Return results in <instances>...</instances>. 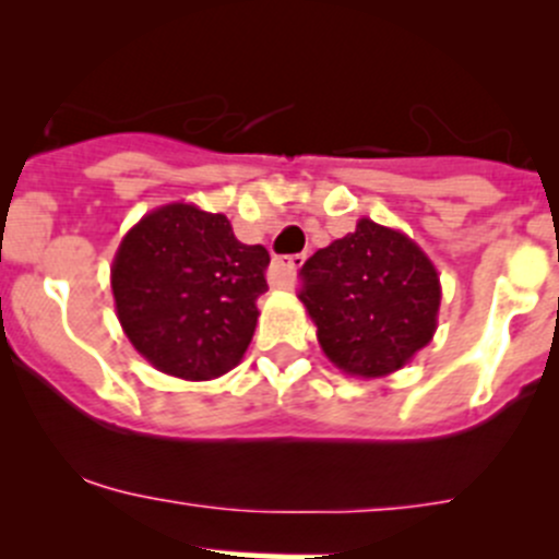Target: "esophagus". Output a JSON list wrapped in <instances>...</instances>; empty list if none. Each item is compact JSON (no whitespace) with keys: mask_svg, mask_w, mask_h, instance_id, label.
Listing matches in <instances>:
<instances>
[{"mask_svg":"<svg viewBox=\"0 0 559 559\" xmlns=\"http://www.w3.org/2000/svg\"><path fill=\"white\" fill-rule=\"evenodd\" d=\"M301 263H305V254H288V258L274 260V265H271V271H274V283L283 285V288H290V285H294L296 269H299Z\"/></svg>","mask_w":559,"mask_h":559,"instance_id":"obj_1","label":"esophagus"}]
</instances>
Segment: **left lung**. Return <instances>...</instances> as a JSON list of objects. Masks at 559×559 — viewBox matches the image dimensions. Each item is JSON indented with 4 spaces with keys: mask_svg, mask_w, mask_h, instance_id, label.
Masks as SVG:
<instances>
[{
    "mask_svg": "<svg viewBox=\"0 0 559 559\" xmlns=\"http://www.w3.org/2000/svg\"><path fill=\"white\" fill-rule=\"evenodd\" d=\"M299 299L343 373L381 379L430 343L442 285L428 254L392 227L359 219L299 271Z\"/></svg>",
    "mask_w": 559,
    "mask_h": 559,
    "instance_id": "1",
    "label": "left lung"
}]
</instances>
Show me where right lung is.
<instances>
[{
	"mask_svg": "<svg viewBox=\"0 0 559 559\" xmlns=\"http://www.w3.org/2000/svg\"><path fill=\"white\" fill-rule=\"evenodd\" d=\"M265 265V247L238 241L225 214L162 205L126 233L111 263L120 326L162 373L216 379L252 343Z\"/></svg>",
	"mask_w": 559,
	"mask_h": 559,
	"instance_id": "obj_1",
	"label": "right lung"
}]
</instances>
